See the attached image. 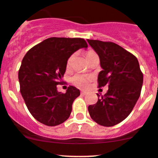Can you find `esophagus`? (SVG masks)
Returning <instances> with one entry per match:
<instances>
[{"label": "esophagus", "mask_w": 158, "mask_h": 158, "mask_svg": "<svg viewBox=\"0 0 158 158\" xmlns=\"http://www.w3.org/2000/svg\"><path fill=\"white\" fill-rule=\"evenodd\" d=\"M87 94V93L85 91H81V95H86Z\"/></svg>", "instance_id": "esophagus-1"}]
</instances>
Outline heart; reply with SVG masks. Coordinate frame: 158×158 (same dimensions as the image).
Here are the masks:
<instances>
[{"label":"heart","instance_id":"b5f03b06","mask_svg":"<svg viewBox=\"0 0 158 158\" xmlns=\"http://www.w3.org/2000/svg\"><path fill=\"white\" fill-rule=\"evenodd\" d=\"M96 54L94 51L93 50H89L85 52V56H86L87 59L92 56L93 55ZM73 60V56H71L67 60V66H70L72 64V62ZM90 80H91V76H85V75L82 74H76L72 79L73 83L76 85L77 86L81 87V88H86L89 85Z\"/></svg>","mask_w":158,"mask_h":158}]
</instances>
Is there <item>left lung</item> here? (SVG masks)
<instances>
[{"mask_svg":"<svg viewBox=\"0 0 158 158\" xmlns=\"http://www.w3.org/2000/svg\"><path fill=\"white\" fill-rule=\"evenodd\" d=\"M87 42L99 56L102 69L98 76V87H109L96 104L89 106V113L98 124L113 127L125 120L134 109L141 92L143 73L137 58L117 44Z\"/></svg>","mask_w":158,"mask_h":158,"instance_id":"obj_1","label":"left lung"}]
</instances>
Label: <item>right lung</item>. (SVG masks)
Instances as JSON below:
<instances>
[{"label": "right lung", "mask_w": 158, "mask_h": 158, "mask_svg": "<svg viewBox=\"0 0 158 158\" xmlns=\"http://www.w3.org/2000/svg\"><path fill=\"white\" fill-rule=\"evenodd\" d=\"M88 47L80 38H47L25 54L18 71L20 91L31 114L49 127L64 123L69 117L73 102L80 95L69 85L65 93L57 85L65 73L67 60L78 49Z\"/></svg>", "instance_id": "obj_1"}]
</instances>
